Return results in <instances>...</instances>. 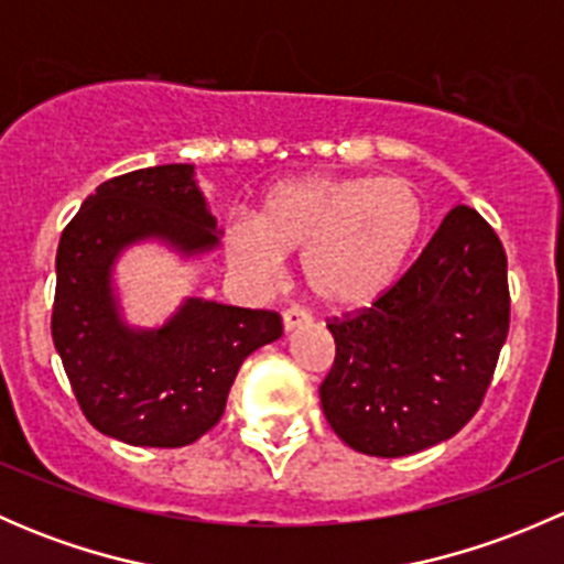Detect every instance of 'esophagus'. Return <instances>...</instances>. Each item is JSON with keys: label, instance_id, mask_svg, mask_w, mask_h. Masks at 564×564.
<instances>
[{"label": "esophagus", "instance_id": "obj_1", "mask_svg": "<svg viewBox=\"0 0 564 564\" xmlns=\"http://www.w3.org/2000/svg\"><path fill=\"white\" fill-rule=\"evenodd\" d=\"M303 324H311V314L300 305H292V308L283 311V329H294V327H303Z\"/></svg>", "mask_w": 564, "mask_h": 564}]
</instances>
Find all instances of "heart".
Instances as JSON below:
<instances>
[{"instance_id": "b5f03b06", "label": "heart", "mask_w": 564, "mask_h": 564, "mask_svg": "<svg viewBox=\"0 0 564 564\" xmlns=\"http://www.w3.org/2000/svg\"><path fill=\"white\" fill-rule=\"evenodd\" d=\"M423 193L401 176H300L267 193L261 220L235 218L229 256L259 281L283 253H305L311 292L333 308L373 303L398 281L425 231Z\"/></svg>"}]
</instances>
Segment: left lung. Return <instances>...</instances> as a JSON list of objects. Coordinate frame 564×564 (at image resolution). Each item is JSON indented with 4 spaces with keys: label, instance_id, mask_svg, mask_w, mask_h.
I'll return each mask as SVG.
<instances>
[{
    "label": "left lung",
    "instance_id": "obj_1",
    "mask_svg": "<svg viewBox=\"0 0 564 564\" xmlns=\"http://www.w3.org/2000/svg\"><path fill=\"white\" fill-rule=\"evenodd\" d=\"M327 327L335 360L318 398L351 451L401 458L451 440L480 409L508 338L497 231L458 204L382 297Z\"/></svg>",
    "mask_w": 564,
    "mask_h": 564
}]
</instances>
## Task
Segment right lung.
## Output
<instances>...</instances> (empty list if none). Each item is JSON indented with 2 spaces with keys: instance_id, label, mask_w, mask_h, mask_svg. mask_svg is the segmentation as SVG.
I'll return each mask as SVG.
<instances>
[{
  "instance_id": "add662e5",
  "label": "right lung",
  "mask_w": 564,
  "mask_h": 564,
  "mask_svg": "<svg viewBox=\"0 0 564 564\" xmlns=\"http://www.w3.org/2000/svg\"><path fill=\"white\" fill-rule=\"evenodd\" d=\"M141 237L185 253L218 246L193 166L106 180L62 231L51 338L84 417L135 447H185L220 420L242 360L281 338L275 311L187 300L161 329L124 327L111 297L113 256Z\"/></svg>"
}]
</instances>
